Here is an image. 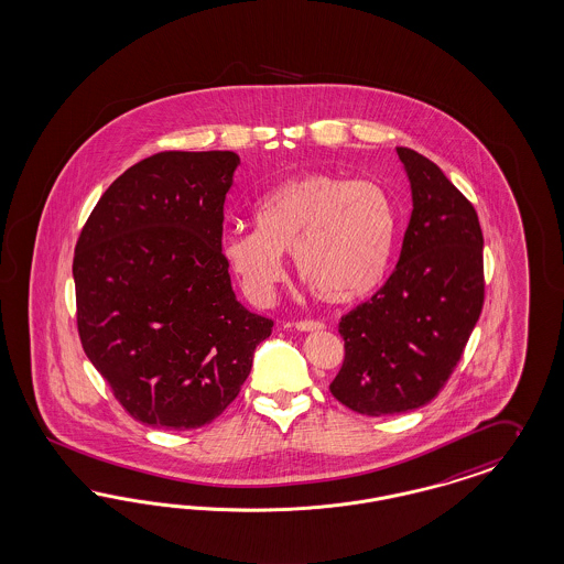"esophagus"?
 Segmentation results:
<instances>
[{
	"mask_svg": "<svg viewBox=\"0 0 564 564\" xmlns=\"http://www.w3.org/2000/svg\"><path fill=\"white\" fill-rule=\"evenodd\" d=\"M293 327H295L297 330H304V333L325 329V325H323L321 321H297Z\"/></svg>",
	"mask_w": 564,
	"mask_h": 564,
	"instance_id": "esophagus-1",
	"label": "esophagus"
}]
</instances>
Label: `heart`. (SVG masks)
I'll return each instance as SVG.
<instances>
[{"mask_svg": "<svg viewBox=\"0 0 564 564\" xmlns=\"http://www.w3.org/2000/svg\"><path fill=\"white\" fill-rule=\"evenodd\" d=\"M256 231L223 239V258L243 292L267 302L283 276V253L312 295L351 304L388 271L398 213L388 192L369 181L311 173L285 181L253 208Z\"/></svg>", "mask_w": 564, "mask_h": 564, "instance_id": "obj_1", "label": "heart"}]
</instances>
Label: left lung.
<instances>
[{"mask_svg": "<svg viewBox=\"0 0 564 564\" xmlns=\"http://www.w3.org/2000/svg\"><path fill=\"white\" fill-rule=\"evenodd\" d=\"M412 214L386 285L341 316L346 358L329 389L344 406L400 414L429 404L484 308V234L473 204L425 155L395 148Z\"/></svg>", "mask_w": 564, "mask_h": 564, "instance_id": "1", "label": "left lung"}]
</instances>
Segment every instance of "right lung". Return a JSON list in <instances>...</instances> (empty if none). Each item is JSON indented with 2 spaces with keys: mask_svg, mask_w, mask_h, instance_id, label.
Listing matches in <instances>:
<instances>
[{
  "mask_svg": "<svg viewBox=\"0 0 564 564\" xmlns=\"http://www.w3.org/2000/svg\"><path fill=\"white\" fill-rule=\"evenodd\" d=\"M234 152L150 155L99 197L73 260L83 350L135 421L187 431L227 409L271 318L241 306L223 258Z\"/></svg>",
  "mask_w": 564,
  "mask_h": 564,
  "instance_id": "right-lung-1",
  "label": "right lung"
}]
</instances>
